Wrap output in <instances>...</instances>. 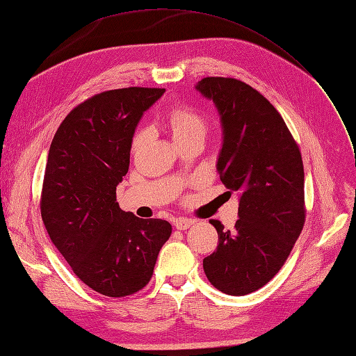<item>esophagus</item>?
Returning a JSON list of instances; mask_svg holds the SVG:
<instances>
[{
  "label": "esophagus",
  "instance_id": "34e87169",
  "mask_svg": "<svg viewBox=\"0 0 356 356\" xmlns=\"http://www.w3.org/2000/svg\"><path fill=\"white\" fill-rule=\"evenodd\" d=\"M195 222L192 219H184V218H179L177 219L175 222H173V225H175V228L179 229V231H184V229H188L190 227H192Z\"/></svg>",
  "mask_w": 356,
  "mask_h": 356
}]
</instances>
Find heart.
<instances>
[{
	"label": "heart",
	"instance_id": "heart-1",
	"mask_svg": "<svg viewBox=\"0 0 356 356\" xmlns=\"http://www.w3.org/2000/svg\"><path fill=\"white\" fill-rule=\"evenodd\" d=\"M166 122L177 143L196 136L205 137V134L208 133L207 119L201 113H197L195 108L187 106L172 107L166 115ZM146 138H148V131H146V129H142V131H138L134 136L133 152H137L140 149V146L146 142Z\"/></svg>",
	"mask_w": 356,
	"mask_h": 356
}]
</instances>
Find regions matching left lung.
Returning <instances> with one entry per match:
<instances>
[{
	"mask_svg": "<svg viewBox=\"0 0 356 356\" xmlns=\"http://www.w3.org/2000/svg\"><path fill=\"white\" fill-rule=\"evenodd\" d=\"M196 89L219 110L218 170L228 193L240 195L232 231L210 220L219 245L204 258V272L222 293L243 296L280 272L300 236L307 214L302 155L278 110L249 84L207 76Z\"/></svg>",
	"mask_w": 356,
	"mask_h": 356,
	"instance_id": "8db88e82",
	"label": "left lung"
}]
</instances>
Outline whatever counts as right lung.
Here are the masks:
<instances>
[{
	"label": "right lung",
	"mask_w": 356,
	"mask_h": 356,
	"mask_svg": "<svg viewBox=\"0 0 356 356\" xmlns=\"http://www.w3.org/2000/svg\"><path fill=\"white\" fill-rule=\"evenodd\" d=\"M164 89L101 92L71 110L51 142L40 195L49 238L88 287L125 298L149 282L172 225L120 210L134 129Z\"/></svg>",
	"instance_id": "right-lung-1"
}]
</instances>
